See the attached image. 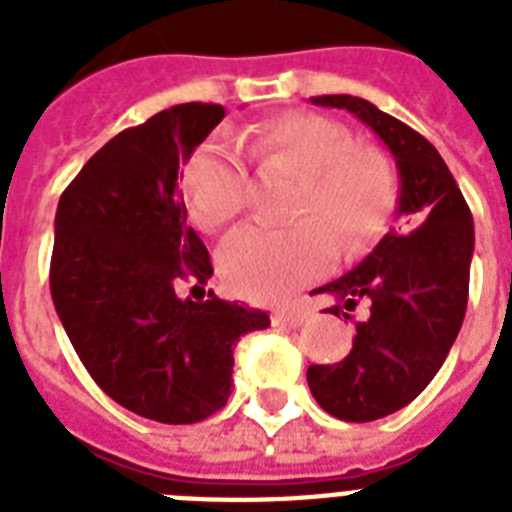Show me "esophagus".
Instances as JSON below:
<instances>
[{"label": "esophagus", "instance_id": "1", "mask_svg": "<svg viewBox=\"0 0 512 512\" xmlns=\"http://www.w3.org/2000/svg\"><path fill=\"white\" fill-rule=\"evenodd\" d=\"M305 321V311L303 308H281V311L271 313V324L273 327H300Z\"/></svg>", "mask_w": 512, "mask_h": 512}]
</instances>
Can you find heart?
Segmentation results:
<instances>
[{
	"label": "heart",
	"mask_w": 512,
	"mask_h": 512,
	"mask_svg": "<svg viewBox=\"0 0 512 512\" xmlns=\"http://www.w3.org/2000/svg\"><path fill=\"white\" fill-rule=\"evenodd\" d=\"M247 154L300 175L289 228L244 225L217 249V271L241 297L273 303L372 247L396 204V172L380 151L358 146L350 127L324 114L273 116L249 132ZM183 193L201 228L215 231L247 199V167L225 140H209L185 162Z\"/></svg>",
	"instance_id": "1"
}]
</instances>
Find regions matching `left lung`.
<instances>
[{
	"mask_svg": "<svg viewBox=\"0 0 512 512\" xmlns=\"http://www.w3.org/2000/svg\"><path fill=\"white\" fill-rule=\"evenodd\" d=\"M316 106L345 108L369 124L396 159L401 228H390L361 263L316 292H329L335 316L369 303L353 348L337 364L308 366L324 412L372 422L404 409L428 388L460 335L468 308L473 215L433 143L364 98L319 95Z\"/></svg>",
	"mask_w": 512,
	"mask_h": 512,
	"instance_id": "8db88e82",
	"label": "left lung"
}]
</instances>
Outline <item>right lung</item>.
I'll list each match as a JSON object with an SVG mask.
<instances>
[{"mask_svg": "<svg viewBox=\"0 0 512 512\" xmlns=\"http://www.w3.org/2000/svg\"><path fill=\"white\" fill-rule=\"evenodd\" d=\"M217 103H180L108 140L55 212L50 292L84 369L124 409L191 425L231 396L233 345L268 313L177 295L212 260L188 225L177 170L223 122Z\"/></svg>", "mask_w": 512, "mask_h": 512, "instance_id": "1", "label": "right lung"}]
</instances>
